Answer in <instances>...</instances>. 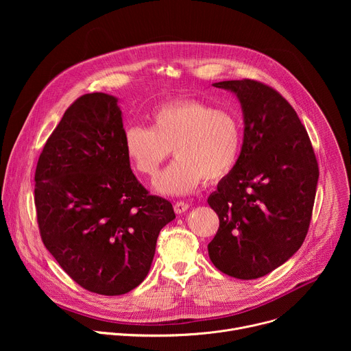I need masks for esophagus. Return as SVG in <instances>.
<instances>
[{"label": "esophagus", "mask_w": 351, "mask_h": 351, "mask_svg": "<svg viewBox=\"0 0 351 351\" xmlns=\"http://www.w3.org/2000/svg\"><path fill=\"white\" fill-rule=\"evenodd\" d=\"M173 210H175L176 214H183L184 211L189 210V204L184 203V202H176V203L173 204Z\"/></svg>", "instance_id": "esophagus-1"}]
</instances>
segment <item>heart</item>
<instances>
[{
  "label": "heart",
  "mask_w": 351,
  "mask_h": 351,
  "mask_svg": "<svg viewBox=\"0 0 351 351\" xmlns=\"http://www.w3.org/2000/svg\"><path fill=\"white\" fill-rule=\"evenodd\" d=\"M123 144L132 167L143 176L157 175L171 156L172 162L154 182L157 191L183 195L202 180L217 183L234 168L243 145L239 118L199 99H183L160 107L153 128L132 125L125 129Z\"/></svg>",
  "instance_id": "b5f03b06"
}]
</instances>
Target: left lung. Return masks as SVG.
<instances>
[{
  "instance_id": "8db88e82",
  "label": "left lung",
  "mask_w": 351,
  "mask_h": 351,
  "mask_svg": "<svg viewBox=\"0 0 351 351\" xmlns=\"http://www.w3.org/2000/svg\"><path fill=\"white\" fill-rule=\"evenodd\" d=\"M243 108L240 157L208 197L219 228L210 260L237 279H257L302 247L311 222L319 176L306 128L275 88L257 80H225Z\"/></svg>"
}]
</instances>
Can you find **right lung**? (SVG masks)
I'll return each instance as SVG.
<instances>
[{"mask_svg": "<svg viewBox=\"0 0 351 351\" xmlns=\"http://www.w3.org/2000/svg\"><path fill=\"white\" fill-rule=\"evenodd\" d=\"M118 99L79 97L37 161L34 204L40 236L83 289L104 295L137 287L152 267L161 229L175 218L130 169Z\"/></svg>", "mask_w": 351, "mask_h": 351, "instance_id": "1", "label": "right lung"}]
</instances>
